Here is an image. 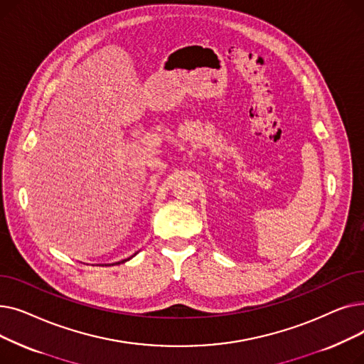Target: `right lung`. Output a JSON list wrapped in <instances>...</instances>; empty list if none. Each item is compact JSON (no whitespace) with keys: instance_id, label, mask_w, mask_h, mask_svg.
<instances>
[{"instance_id":"1","label":"right lung","mask_w":364,"mask_h":364,"mask_svg":"<svg viewBox=\"0 0 364 364\" xmlns=\"http://www.w3.org/2000/svg\"><path fill=\"white\" fill-rule=\"evenodd\" d=\"M134 255H136V254H134ZM128 259H129V258H127V259H122V261H119V262H125V261H128ZM119 262H118V264H119Z\"/></svg>"}]
</instances>
